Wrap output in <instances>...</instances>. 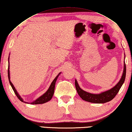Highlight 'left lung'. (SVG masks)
<instances>
[{"mask_svg": "<svg viewBox=\"0 0 132 132\" xmlns=\"http://www.w3.org/2000/svg\"><path fill=\"white\" fill-rule=\"evenodd\" d=\"M126 73V67L125 62H124V70H123V75L121 76L120 81L119 82L110 90L106 91L100 94H92L88 92H86L82 90L80 88L77 80H75V86L80 97L83 100H85L88 102L94 103H105L110 101L114 98L116 94L120 90L121 87L125 82Z\"/></svg>", "mask_w": 132, "mask_h": 132, "instance_id": "left-lung-1", "label": "left lung"}]
</instances>
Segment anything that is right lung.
Wrapping results in <instances>:
<instances>
[{"instance_id":"obj_1","label":"right lung","mask_w":132,"mask_h":132,"mask_svg":"<svg viewBox=\"0 0 132 132\" xmlns=\"http://www.w3.org/2000/svg\"><path fill=\"white\" fill-rule=\"evenodd\" d=\"M61 73V72H60ZM60 73L58 74V76L56 77L55 78L54 80H53V81L52 82L51 84L50 85V86L49 87V88H48V90L46 91V92L44 93V94L41 96L40 97H39V98L36 99V100H35L32 103H30L31 104H44V103L48 102V101H50L51 99L52 98V96H53L54 95V90H55V82H56V81L57 80V78L58 77V76H59V75L60 74ZM7 74H8V78H9V83L10 84H11V86L12 87V89H13V90L14 91V92H15L16 96L18 97V98H19V100H20V101H22V102H24L25 103H27V102H25V101H24L23 100V99L22 98H21V97L19 96V94H18V93L17 92L16 90L15 87L13 86V84H12V82L11 81V80H10V71H9V65H8V71H7Z\"/></svg>"}]
</instances>
